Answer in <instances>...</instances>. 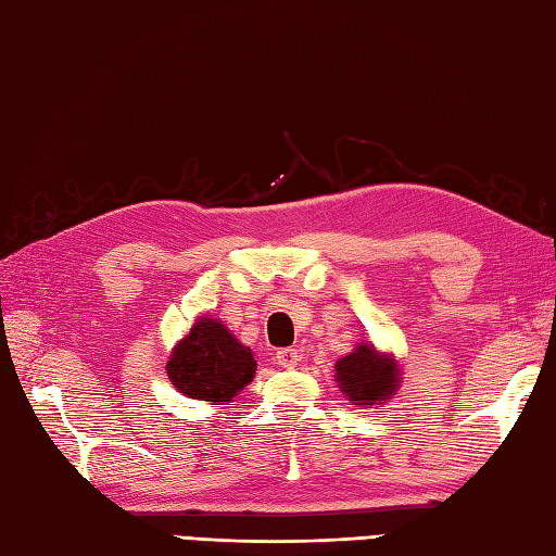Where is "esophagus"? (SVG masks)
<instances>
[{
	"label": "esophagus",
	"mask_w": 556,
	"mask_h": 556,
	"mask_svg": "<svg viewBox=\"0 0 556 556\" xmlns=\"http://www.w3.org/2000/svg\"><path fill=\"white\" fill-rule=\"evenodd\" d=\"M299 361H301V356H299L296 349H279V351H277V363H279L285 370H293V368H296Z\"/></svg>",
	"instance_id": "1"
}]
</instances>
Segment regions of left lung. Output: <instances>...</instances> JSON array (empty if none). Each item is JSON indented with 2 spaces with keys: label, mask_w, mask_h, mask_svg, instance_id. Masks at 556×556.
<instances>
[{
  "label": "left lung",
  "mask_w": 556,
  "mask_h": 556,
  "mask_svg": "<svg viewBox=\"0 0 556 556\" xmlns=\"http://www.w3.org/2000/svg\"><path fill=\"white\" fill-rule=\"evenodd\" d=\"M334 368L339 389L356 406L372 408L375 404H384L399 389L401 372L396 361L372 344H358L349 356L339 358Z\"/></svg>",
  "instance_id": "1"
}]
</instances>
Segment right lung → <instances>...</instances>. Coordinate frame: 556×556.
Wrapping results in <instances>:
<instances>
[{
  "label": "right lung",
  "instance_id": "right-lung-1",
  "mask_svg": "<svg viewBox=\"0 0 556 556\" xmlns=\"http://www.w3.org/2000/svg\"><path fill=\"white\" fill-rule=\"evenodd\" d=\"M255 368L253 351L219 320L203 315L174 346L167 375L184 396L219 404L231 401L248 382H253Z\"/></svg>",
  "mask_w": 556,
  "mask_h": 556
}]
</instances>
